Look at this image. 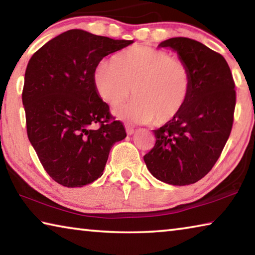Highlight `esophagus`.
<instances>
[{"label": "esophagus", "mask_w": 255, "mask_h": 255, "mask_svg": "<svg viewBox=\"0 0 255 255\" xmlns=\"http://www.w3.org/2000/svg\"><path fill=\"white\" fill-rule=\"evenodd\" d=\"M126 132L128 133V135H132L133 132H135V129H133L132 127H130V126H126Z\"/></svg>", "instance_id": "1"}]
</instances>
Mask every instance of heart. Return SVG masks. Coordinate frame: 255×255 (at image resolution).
Masks as SVG:
<instances>
[{"mask_svg": "<svg viewBox=\"0 0 255 255\" xmlns=\"http://www.w3.org/2000/svg\"><path fill=\"white\" fill-rule=\"evenodd\" d=\"M94 89L107 105L118 108L130 96L135 99L116 111L119 118L133 124L154 120L163 126L184 109L191 92L192 75L183 60L165 50L133 46L101 63L93 72Z\"/></svg>", "mask_w": 255, "mask_h": 255, "instance_id": "1", "label": "heart"}]
</instances>
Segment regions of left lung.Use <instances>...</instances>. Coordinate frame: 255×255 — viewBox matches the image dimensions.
Listing matches in <instances>:
<instances>
[{
	"label": "left lung",
	"instance_id": "left-lung-1",
	"mask_svg": "<svg viewBox=\"0 0 255 255\" xmlns=\"http://www.w3.org/2000/svg\"><path fill=\"white\" fill-rule=\"evenodd\" d=\"M158 47L178 53L191 71L192 85L179 117L153 130L156 141L144 161L162 182L192 184L213 169L231 135L235 83L226 59L199 41L175 37Z\"/></svg>",
	"mask_w": 255,
	"mask_h": 255
}]
</instances>
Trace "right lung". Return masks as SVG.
<instances>
[{"label": "right lung", "mask_w": 255, "mask_h": 255, "mask_svg": "<svg viewBox=\"0 0 255 255\" xmlns=\"http://www.w3.org/2000/svg\"><path fill=\"white\" fill-rule=\"evenodd\" d=\"M130 44L72 29L29 60L22 91L28 138L47 173L64 187L100 178L111 147L127 136L98 96L93 72L103 57Z\"/></svg>", "instance_id": "1"}]
</instances>
